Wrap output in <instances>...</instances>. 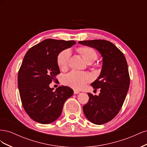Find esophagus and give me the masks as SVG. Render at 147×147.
<instances>
[{
	"label": "esophagus",
	"instance_id": "1",
	"mask_svg": "<svg viewBox=\"0 0 147 147\" xmlns=\"http://www.w3.org/2000/svg\"><path fill=\"white\" fill-rule=\"evenodd\" d=\"M74 94H79L80 92L77 91V90H74Z\"/></svg>",
	"mask_w": 147,
	"mask_h": 147
}]
</instances>
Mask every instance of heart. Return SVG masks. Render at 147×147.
<instances>
[{
  "label": "heart",
  "mask_w": 147,
  "mask_h": 147,
  "mask_svg": "<svg viewBox=\"0 0 147 147\" xmlns=\"http://www.w3.org/2000/svg\"><path fill=\"white\" fill-rule=\"evenodd\" d=\"M77 50L87 62V63H92L97 58L96 51L91 47H80ZM70 56V51L69 49H65L59 53L57 57V63L61 69H64L67 67ZM91 76L88 73L72 71L64 77L63 83L65 85L76 90H82L85 87L87 83L91 81Z\"/></svg>",
  "instance_id": "heart-1"
}]
</instances>
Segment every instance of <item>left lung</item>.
Returning a JSON list of instances; mask_svg holds the SVG:
<instances>
[{
  "label": "left lung",
  "mask_w": 147,
  "mask_h": 147,
  "mask_svg": "<svg viewBox=\"0 0 147 147\" xmlns=\"http://www.w3.org/2000/svg\"><path fill=\"white\" fill-rule=\"evenodd\" d=\"M79 43L96 48L103 57L100 75L91 83L100 89L99 96L88 92V103L83 105L85 117L96 124L113 119L122 107L130 84L127 61L123 53L114 44L105 40L80 41Z\"/></svg>",
  "instance_id": "obj_1"
}]
</instances>
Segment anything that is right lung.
I'll return each instance as SVG.
<instances>
[{
    "instance_id": "1",
    "label": "right lung",
    "mask_w": 147,
    "mask_h": 147,
    "mask_svg": "<svg viewBox=\"0 0 147 147\" xmlns=\"http://www.w3.org/2000/svg\"><path fill=\"white\" fill-rule=\"evenodd\" d=\"M76 43L74 40L46 39L26 53L18 75V84L23 108L31 119L49 124L58 118L64 102L74 94L68 86L54 91L50 84L60 74L57 57L63 50Z\"/></svg>"
}]
</instances>
